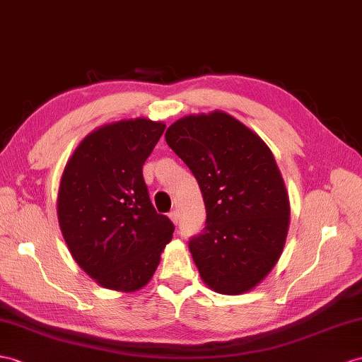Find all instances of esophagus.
Returning a JSON list of instances; mask_svg holds the SVG:
<instances>
[{
	"label": "esophagus",
	"instance_id": "obj_1",
	"mask_svg": "<svg viewBox=\"0 0 362 362\" xmlns=\"http://www.w3.org/2000/svg\"><path fill=\"white\" fill-rule=\"evenodd\" d=\"M169 218L172 219V223L173 224H178V211H176V210H173V211H170V214H169Z\"/></svg>",
	"mask_w": 362,
	"mask_h": 362
}]
</instances>
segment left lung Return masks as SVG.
<instances>
[{"label":"left lung","instance_id":"1","mask_svg":"<svg viewBox=\"0 0 362 362\" xmlns=\"http://www.w3.org/2000/svg\"><path fill=\"white\" fill-rule=\"evenodd\" d=\"M165 141L198 181L206 227L189 249L215 292H249L275 267L290 221L283 176L266 143L221 110L189 115Z\"/></svg>","mask_w":362,"mask_h":362}]
</instances>
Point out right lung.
Returning a JSON list of instances; mask_svg holds the SVG:
<instances>
[{"label":"right lung","instance_id":"add662e5","mask_svg":"<svg viewBox=\"0 0 362 362\" xmlns=\"http://www.w3.org/2000/svg\"><path fill=\"white\" fill-rule=\"evenodd\" d=\"M165 129L147 118L122 119L87 135L67 161L58 221L74 259L96 283L135 292L152 279L173 223L156 214L143 165Z\"/></svg>","mask_w":362,"mask_h":362}]
</instances>
